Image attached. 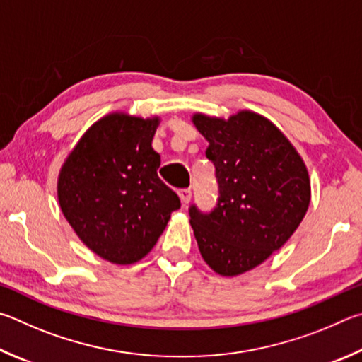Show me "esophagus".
<instances>
[{"mask_svg":"<svg viewBox=\"0 0 362 362\" xmlns=\"http://www.w3.org/2000/svg\"><path fill=\"white\" fill-rule=\"evenodd\" d=\"M180 197H181V202L182 204H189L191 202V197H192V191L191 189H181L180 191Z\"/></svg>","mask_w":362,"mask_h":362,"instance_id":"1","label":"esophagus"}]
</instances>
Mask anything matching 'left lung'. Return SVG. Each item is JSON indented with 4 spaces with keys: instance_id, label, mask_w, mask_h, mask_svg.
I'll return each instance as SVG.
<instances>
[{
    "instance_id": "left-lung-1",
    "label": "left lung",
    "mask_w": 362,
    "mask_h": 362,
    "mask_svg": "<svg viewBox=\"0 0 362 362\" xmlns=\"http://www.w3.org/2000/svg\"><path fill=\"white\" fill-rule=\"evenodd\" d=\"M208 139L219 195L211 211L189 206L205 262L223 276L245 274L288 242L310 204L305 163L286 136L262 116L242 111L229 120L195 114Z\"/></svg>"
}]
</instances>
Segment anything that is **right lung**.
<instances>
[{
    "label": "right lung",
    "instance_id": "right-lung-1",
    "mask_svg": "<svg viewBox=\"0 0 362 362\" xmlns=\"http://www.w3.org/2000/svg\"><path fill=\"white\" fill-rule=\"evenodd\" d=\"M157 117L110 114L86 132L60 171L66 221L87 248L112 264L143 259L181 206L157 175Z\"/></svg>",
    "mask_w": 362,
    "mask_h": 362
}]
</instances>
